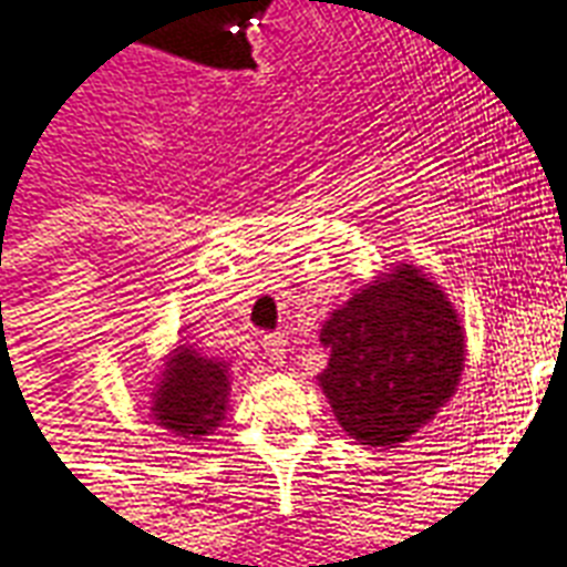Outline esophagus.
I'll return each instance as SVG.
<instances>
[{"label":"esophagus","mask_w":567,"mask_h":567,"mask_svg":"<svg viewBox=\"0 0 567 567\" xmlns=\"http://www.w3.org/2000/svg\"><path fill=\"white\" fill-rule=\"evenodd\" d=\"M262 350H266V357L271 365H284V359H287V338L280 332L266 334V338H262Z\"/></svg>","instance_id":"34e87169"}]
</instances>
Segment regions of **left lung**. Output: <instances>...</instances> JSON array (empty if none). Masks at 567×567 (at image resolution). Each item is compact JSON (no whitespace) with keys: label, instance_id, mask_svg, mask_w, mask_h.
<instances>
[{"label":"left lung","instance_id":"1","mask_svg":"<svg viewBox=\"0 0 567 567\" xmlns=\"http://www.w3.org/2000/svg\"><path fill=\"white\" fill-rule=\"evenodd\" d=\"M326 399L347 435L399 447L450 402L462 378L465 332L435 280L395 266L353 292L320 329Z\"/></svg>","mask_w":567,"mask_h":567}]
</instances>
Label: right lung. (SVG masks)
Segmentation results:
<instances>
[{"instance_id":"obj_1","label":"right lung","mask_w":567,"mask_h":567,"mask_svg":"<svg viewBox=\"0 0 567 567\" xmlns=\"http://www.w3.org/2000/svg\"><path fill=\"white\" fill-rule=\"evenodd\" d=\"M156 425L181 437L214 435L229 411V365L208 359L193 347H177L151 392Z\"/></svg>"}]
</instances>
